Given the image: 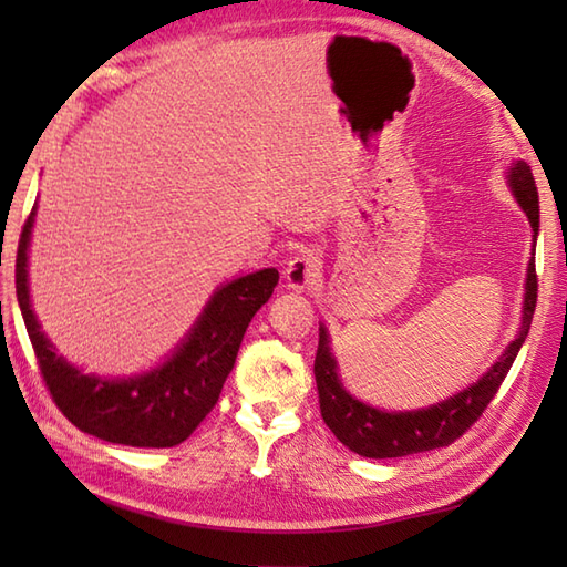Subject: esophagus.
Masks as SVG:
<instances>
[{
	"label": "esophagus",
	"instance_id": "34e87169",
	"mask_svg": "<svg viewBox=\"0 0 567 567\" xmlns=\"http://www.w3.org/2000/svg\"><path fill=\"white\" fill-rule=\"evenodd\" d=\"M319 275H321V258L315 250L297 252L285 268L287 287H292V290H309V287L319 280Z\"/></svg>",
	"mask_w": 567,
	"mask_h": 567
}]
</instances>
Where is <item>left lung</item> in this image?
Listing matches in <instances>:
<instances>
[{
  "mask_svg": "<svg viewBox=\"0 0 567 567\" xmlns=\"http://www.w3.org/2000/svg\"><path fill=\"white\" fill-rule=\"evenodd\" d=\"M509 187L519 207L526 212L528 224L534 228V252L528 260L526 272V295H524V317L522 331L507 346V351L492 365L475 384L463 392L453 394L451 400L433 404L429 409H414V412H382V409L358 402L355 396L343 390L336 372V360L331 355L329 333L319 327V348L315 360V378L319 390V409L333 436L353 453L363 457H402L412 453H424L433 449L451 445L455 439L483 416L487 404L495 400L499 384L507 378L512 363L519 355L522 346L532 329L538 277H536V234H538V189L534 183L532 167L524 161H516L509 167Z\"/></svg>",
  "mask_w": 567,
  "mask_h": 567,
  "instance_id": "obj_1",
  "label": "left lung"
}]
</instances>
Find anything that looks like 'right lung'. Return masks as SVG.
I'll list each match as a JSON object with an SVG mask.
<instances>
[{
    "label": "right lung",
    "instance_id": "1",
    "mask_svg": "<svg viewBox=\"0 0 567 567\" xmlns=\"http://www.w3.org/2000/svg\"><path fill=\"white\" fill-rule=\"evenodd\" d=\"M35 207L17 248V299L55 406L80 431L136 449H173L189 439L219 402L240 341L256 311L272 297L280 272L265 268L226 282L212 295L177 351L138 378L82 375L45 339L29 297V244Z\"/></svg>",
    "mask_w": 567,
    "mask_h": 567
}]
</instances>
